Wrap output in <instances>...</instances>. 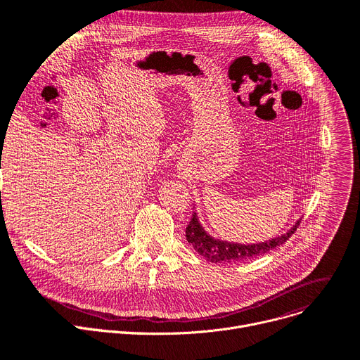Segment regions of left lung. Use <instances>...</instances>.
Here are the masks:
<instances>
[{"instance_id": "obj_1", "label": "left lung", "mask_w": 360, "mask_h": 360, "mask_svg": "<svg viewBox=\"0 0 360 360\" xmlns=\"http://www.w3.org/2000/svg\"><path fill=\"white\" fill-rule=\"evenodd\" d=\"M299 223H300V219L296 220V223L286 233L271 238L269 240L257 242V243H238V242L216 239L212 235L207 233L198 220L197 213H194L190 224L186 226L185 236H186V240L193 245L194 250L200 255H202L207 261L236 262V261H245V259L264 255L269 251L277 248L278 245L285 243L295 233Z\"/></svg>"}]
</instances>
